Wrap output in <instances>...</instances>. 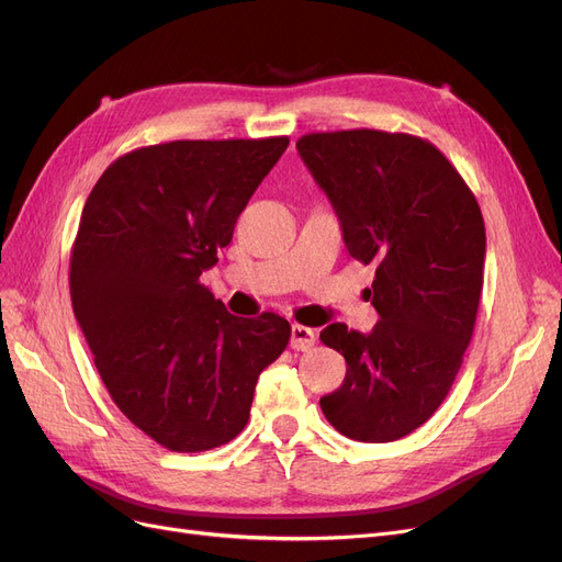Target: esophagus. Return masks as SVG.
<instances>
[{
	"label": "esophagus",
	"instance_id": "1",
	"mask_svg": "<svg viewBox=\"0 0 562 562\" xmlns=\"http://www.w3.org/2000/svg\"><path fill=\"white\" fill-rule=\"evenodd\" d=\"M314 345H316V333L307 326H300V323H295V326L291 328V347L295 351H310Z\"/></svg>",
	"mask_w": 562,
	"mask_h": 562
}]
</instances>
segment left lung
I'll return each mask as SVG.
<instances>
[{"instance_id": "left-lung-1", "label": "left lung", "mask_w": 562, "mask_h": 562, "mask_svg": "<svg viewBox=\"0 0 562 562\" xmlns=\"http://www.w3.org/2000/svg\"><path fill=\"white\" fill-rule=\"evenodd\" d=\"M297 151L351 258L375 265L372 333L345 323L321 333L347 361L321 411L347 438L389 443L438 411L462 368L483 291L481 206L443 151L411 133H307Z\"/></svg>"}]
</instances>
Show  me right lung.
I'll return each instance as SVG.
<instances>
[{"label":"right lung","instance_id":"right-lung-1","mask_svg":"<svg viewBox=\"0 0 562 562\" xmlns=\"http://www.w3.org/2000/svg\"><path fill=\"white\" fill-rule=\"evenodd\" d=\"M288 143L274 135L133 149L83 203L72 310L112 401L166 450L203 452L239 436L260 372L291 339L279 314L234 316L199 281Z\"/></svg>","mask_w":562,"mask_h":562}]
</instances>
